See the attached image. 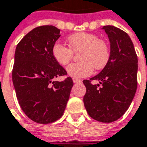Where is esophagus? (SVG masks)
Instances as JSON below:
<instances>
[{"mask_svg":"<svg viewBox=\"0 0 147 147\" xmlns=\"http://www.w3.org/2000/svg\"><path fill=\"white\" fill-rule=\"evenodd\" d=\"M73 82L75 84H78V83H80V82H81V80H80V79H76V78H73Z\"/></svg>","mask_w":147,"mask_h":147,"instance_id":"esophagus-1","label":"esophagus"}]
</instances>
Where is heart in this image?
I'll return each instance as SVG.
<instances>
[{
    "instance_id": "1",
    "label": "heart",
    "mask_w": 147,
    "mask_h": 147,
    "mask_svg": "<svg viewBox=\"0 0 147 147\" xmlns=\"http://www.w3.org/2000/svg\"><path fill=\"white\" fill-rule=\"evenodd\" d=\"M67 40L71 48L57 42L53 47V55L60 65L66 66L72 59L73 52H80L78 58L80 61L67 67L70 76L86 77L93 73L94 68L100 70L105 67L109 58V48L105 41L99 39L95 34L84 32L69 36Z\"/></svg>"
}]
</instances>
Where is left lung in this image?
Masks as SVG:
<instances>
[{
  "label": "left lung",
  "instance_id": "8db88e82",
  "mask_svg": "<svg viewBox=\"0 0 147 147\" xmlns=\"http://www.w3.org/2000/svg\"><path fill=\"white\" fill-rule=\"evenodd\" d=\"M105 30L110 42L109 61L98 75L84 80L86 93L83 98L88 114L102 123H112L127 110L137 87V56L129 35L113 25ZM95 80L99 84L93 85Z\"/></svg>",
  "mask_w": 147,
  "mask_h": 147
}]
</instances>
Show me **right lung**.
<instances>
[{
	"instance_id": "obj_1",
	"label": "right lung",
	"mask_w": 147,
	"mask_h": 147,
	"mask_svg": "<svg viewBox=\"0 0 147 147\" xmlns=\"http://www.w3.org/2000/svg\"><path fill=\"white\" fill-rule=\"evenodd\" d=\"M60 29L43 25L32 29L17 45L12 80L18 102L24 113L38 123L47 124L63 115L73 80L67 77L53 55V47L60 38Z\"/></svg>"
}]
</instances>
